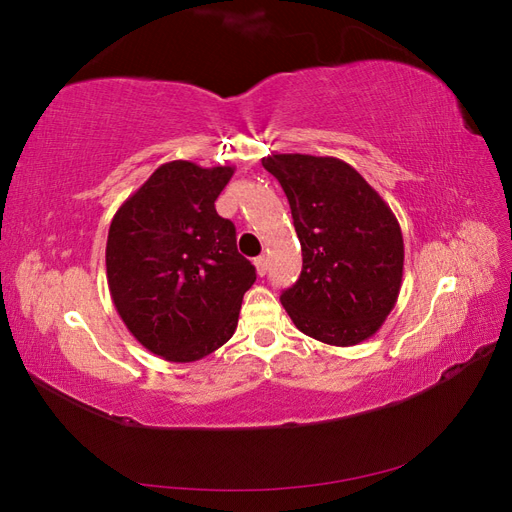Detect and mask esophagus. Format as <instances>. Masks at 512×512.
<instances>
[{
  "label": "esophagus",
  "instance_id": "34e87169",
  "mask_svg": "<svg viewBox=\"0 0 512 512\" xmlns=\"http://www.w3.org/2000/svg\"><path fill=\"white\" fill-rule=\"evenodd\" d=\"M254 267H256V273L262 277L267 271H269V258L267 256H258L254 260Z\"/></svg>",
  "mask_w": 512,
  "mask_h": 512
}]
</instances>
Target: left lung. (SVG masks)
Instances as JSON below:
<instances>
[{"instance_id": "obj_1", "label": "left lung", "mask_w": 512, "mask_h": 512, "mask_svg": "<svg viewBox=\"0 0 512 512\" xmlns=\"http://www.w3.org/2000/svg\"><path fill=\"white\" fill-rule=\"evenodd\" d=\"M262 166L280 181L301 241V275L280 297L294 327L329 346L365 342L391 314L404 277L395 213L344 160L273 153Z\"/></svg>"}]
</instances>
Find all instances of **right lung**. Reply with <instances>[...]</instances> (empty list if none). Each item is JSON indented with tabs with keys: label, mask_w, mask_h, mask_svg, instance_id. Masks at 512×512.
<instances>
[{
	"label": "right lung",
	"mask_w": 512,
	"mask_h": 512,
	"mask_svg": "<svg viewBox=\"0 0 512 512\" xmlns=\"http://www.w3.org/2000/svg\"><path fill=\"white\" fill-rule=\"evenodd\" d=\"M232 166L162 164L108 228L106 280L128 331L170 363L224 346L256 269L237 252V230L215 211Z\"/></svg>",
	"instance_id": "obj_1"
}]
</instances>
